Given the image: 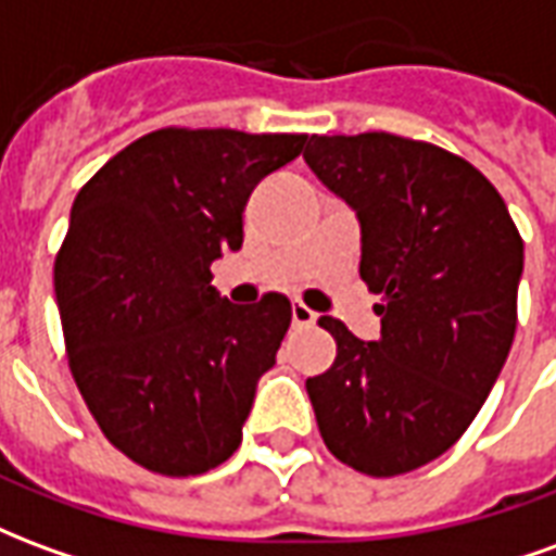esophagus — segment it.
Here are the masks:
<instances>
[{
  "label": "esophagus",
  "instance_id": "34e87169",
  "mask_svg": "<svg viewBox=\"0 0 556 556\" xmlns=\"http://www.w3.org/2000/svg\"><path fill=\"white\" fill-rule=\"evenodd\" d=\"M315 318H318V315H315L309 306H303V303H294V306H291V321H294V327L315 325Z\"/></svg>",
  "mask_w": 556,
  "mask_h": 556
}]
</instances>
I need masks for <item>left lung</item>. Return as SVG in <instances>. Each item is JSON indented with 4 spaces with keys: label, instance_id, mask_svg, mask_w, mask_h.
I'll return each mask as SVG.
<instances>
[{
    "label": "left lung",
    "instance_id": "left-lung-1",
    "mask_svg": "<svg viewBox=\"0 0 556 556\" xmlns=\"http://www.w3.org/2000/svg\"><path fill=\"white\" fill-rule=\"evenodd\" d=\"M306 166L361 223V277L381 337L318 325L337 361L306 378L327 450L361 473L399 477L453 446L489 399L515 339L525 243L501 193L429 142L313 137Z\"/></svg>",
    "mask_w": 556,
    "mask_h": 556
}]
</instances>
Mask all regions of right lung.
Masks as SVG:
<instances>
[{
    "label": "right lung",
    "mask_w": 556,
    "mask_h": 556,
    "mask_svg": "<svg viewBox=\"0 0 556 556\" xmlns=\"http://www.w3.org/2000/svg\"><path fill=\"white\" fill-rule=\"evenodd\" d=\"M303 146V134L166 127L74 199L55 255L67 363L110 443L154 473L195 477L241 446L291 303L235 306L211 265L241 250L247 199Z\"/></svg>",
    "instance_id": "right-lung-1"
}]
</instances>
